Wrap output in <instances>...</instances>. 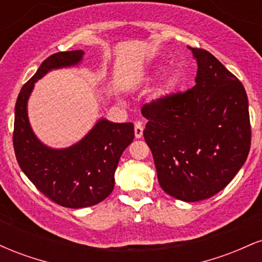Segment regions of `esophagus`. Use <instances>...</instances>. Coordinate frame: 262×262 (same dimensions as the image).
<instances>
[{
	"instance_id": "34e87169",
	"label": "esophagus",
	"mask_w": 262,
	"mask_h": 262,
	"mask_svg": "<svg viewBox=\"0 0 262 262\" xmlns=\"http://www.w3.org/2000/svg\"><path fill=\"white\" fill-rule=\"evenodd\" d=\"M143 130H144V128H143V124H141V122H139V121L135 122L134 123V135L137 139H139V138L143 137Z\"/></svg>"
}]
</instances>
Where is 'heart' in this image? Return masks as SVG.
I'll list each match as a JSON object with an SVG mask.
<instances>
[{"label": "heart", "mask_w": 262, "mask_h": 262, "mask_svg": "<svg viewBox=\"0 0 262 262\" xmlns=\"http://www.w3.org/2000/svg\"><path fill=\"white\" fill-rule=\"evenodd\" d=\"M175 82H176V81H175V79H173V77H170V79H167L166 81H165L164 87H162V92H164V93L170 92L171 90L175 87Z\"/></svg>", "instance_id": "b5f03b06"}]
</instances>
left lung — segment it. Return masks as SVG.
<instances>
[{"label":"left lung","mask_w":262,"mask_h":262,"mask_svg":"<svg viewBox=\"0 0 262 262\" xmlns=\"http://www.w3.org/2000/svg\"><path fill=\"white\" fill-rule=\"evenodd\" d=\"M188 48L198 65L196 85L144 104L141 114L161 188L197 202L222 191L242 169L251 125L243 83L209 52Z\"/></svg>","instance_id":"1"}]
</instances>
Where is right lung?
Returning <instances> with one entry per match:
<instances>
[{
	"label": "right lung",
	"instance_id": "right-lung-1",
	"mask_svg": "<svg viewBox=\"0 0 262 262\" xmlns=\"http://www.w3.org/2000/svg\"><path fill=\"white\" fill-rule=\"evenodd\" d=\"M82 55V50H71L45 59L23 85L14 108L13 148L18 165L44 196L68 208L95 206L112 193L119 159L134 139L133 123L107 119H100L82 140L66 149L48 148L33 133L27 102L34 82L53 69L79 64Z\"/></svg>",
	"mask_w": 262,
	"mask_h": 262
}]
</instances>
